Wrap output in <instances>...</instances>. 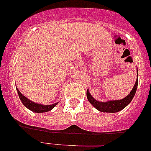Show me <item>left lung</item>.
<instances>
[{
  "instance_id": "1",
  "label": "left lung",
  "mask_w": 151,
  "mask_h": 151,
  "mask_svg": "<svg viewBox=\"0 0 151 151\" xmlns=\"http://www.w3.org/2000/svg\"><path fill=\"white\" fill-rule=\"evenodd\" d=\"M137 76L138 77V69H137ZM138 88V78H136L135 84L134 85L132 90L128 94L127 96L121 100H114V101H108L106 102H102V101H98L95 100L94 97L91 95L89 90H87V98L91 104L96 108L97 110L100 112H104V113H116V112L121 111L124 108L130 104V102L132 101L133 97L135 95L136 91Z\"/></svg>"
}]
</instances>
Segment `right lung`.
Wrapping results in <instances>:
<instances>
[{
  "instance_id": "obj_1",
  "label": "right lung",
  "mask_w": 151,
  "mask_h": 151,
  "mask_svg": "<svg viewBox=\"0 0 151 151\" xmlns=\"http://www.w3.org/2000/svg\"><path fill=\"white\" fill-rule=\"evenodd\" d=\"M17 93L19 94V97L20 98L21 101L23 104V105L26 106V108H28L29 110H32V112H35V113H45V112H48L50 111V110L56 106V105L58 104L59 102L55 103V104H53L50 105H44L41 104H38V103H35L33 101H30L29 99H28L27 97H26L23 94L21 93L19 89L17 88Z\"/></svg>"
}]
</instances>
